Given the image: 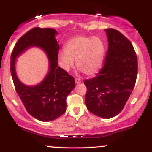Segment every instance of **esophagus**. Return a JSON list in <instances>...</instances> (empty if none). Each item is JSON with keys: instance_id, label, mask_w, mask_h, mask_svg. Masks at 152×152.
Returning <instances> with one entry per match:
<instances>
[{"instance_id": "esophagus-1", "label": "esophagus", "mask_w": 152, "mask_h": 152, "mask_svg": "<svg viewBox=\"0 0 152 152\" xmlns=\"http://www.w3.org/2000/svg\"><path fill=\"white\" fill-rule=\"evenodd\" d=\"M81 80L80 79V78H75V82H76V83H81Z\"/></svg>"}]
</instances>
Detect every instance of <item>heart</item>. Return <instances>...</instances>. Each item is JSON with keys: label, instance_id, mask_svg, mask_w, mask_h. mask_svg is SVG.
Segmentation results:
<instances>
[{"label": "heart", "instance_id": "heart-1", "mask_svg": "<svg viewBox=\"0 0 152 152\" xmlns=\"http://www.w3.org/2000/svg\"><path fill=\"white\" fill-rule=\"evenodd\" d=\"M64 49L58 53L61 67L71 71L76 61L77 67L88 76L98 72L106 53L105 43L98 36H75L68 41Z\"/></svg>", "mask_w": 152, "mask_h": 152}]
</instances>
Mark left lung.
<instances>
[{"label":"left lung","mask_w":152,"mask_h":152,"mask_svg":"<svg viewBox=\"0 0 152 152\" xmlns=\"http://www.w3.org/2000/svg\"><path fill=\"white\" fill-rule=\"evenodd\" d=\"M109 42L104 66L96 77L84 81L87 109L110 118L122 111L137 80V56L128 38L114 28L105 29Z\"/></svg>","instance_id":"obj_1"}]
</instances>
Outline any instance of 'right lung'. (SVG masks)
<instances>
[{
    "label": "right lung",
    "instance_id": "add662e5",
    "mask_svg": "<svg viewBox=\"0 0 152 152\" xmlns=\"http://www.w3.org/2000/svg\"><path fill=\"white\" fill-rule=\"evenodd\" d=\"M57 31L36 27L28 31L15 43L10 57V72L17 94L31 116L41 121L60 117L66 110L67 96L75 87L74 78L58 66L59 45ZM31 47H38L50 61L49 72L36 86H26L18 79L15 69V59Z\"/></svg>",
    "mask_w": 152,
    "mask_h": 152
}]
</instances>
